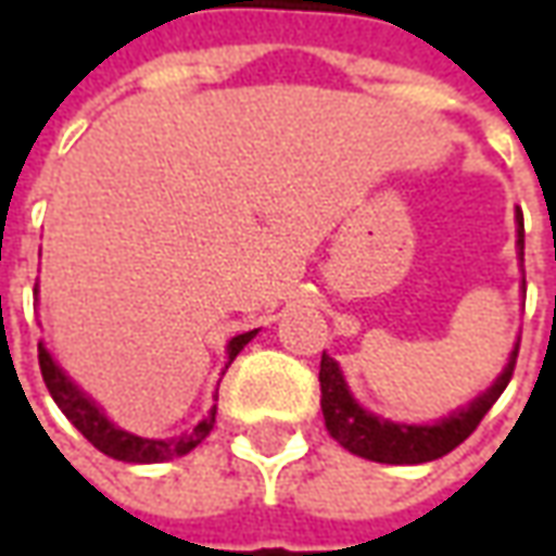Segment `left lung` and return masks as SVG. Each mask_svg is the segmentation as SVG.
Returning <instances> with one entry per match:
<instances>
[{
    "label": "left lung",
    "instance_id": "8db88e82",
    "mask_svg": "<svg viewBox=\"0 0 556 556\" xmlns=\"http://www.w3.org/2000/svg\"><path fill=\"white\" fill-rule=\"evenodd\" d=\"M518 223V250H521V262H525V219L521 211L515 214ZM515 361H518V342H515L509 363L503 366L497 381L477 396L467 408L453 410L450 417L438 419L431 426H408V422H393L357 405V399L351 396L349 384L342 378L339 363L330 354H321V414H325V426L330 438L339 441L349 453L369 458V462H381V465H422V462H434L441 455L453 453L455 446L467 441L473 429H477L482 417L489 414L491 405L501 399V393L513 378Z\"/></svg>",
    "mask_w": 556,
    "mask_h": 556
}]
</instances>
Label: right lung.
Masks as SVG:
<instances>
[{
    "label": "right lung",
    "mask_w": 556,
    "mask_h": 556,
    "mask_svg": "<svg viewBox=\"0 0 556 556\" xmlns=\"http://www.w3.org/2000/svg\"><path fill=\"white\" fill-rule=\"evenodd\" d=\"M35 294H38V286H35ZM255 337V330L250 333H238V337H231L229 342V363L241 354V349ZM38 363H41V375H43V384L50 390V396L53 402L62 408L74 426L83 431V438L91 443V446H98L103 455H110V458H118V462H127V465H157V462H169V458H178V455H187L190 450H195L199 443L205 441L211 429H214V422H217V405H211L205 417L195 422L193 429L184 431L178 438H166V441H154V438H139V434H130V431L118 429L115 422L106 419L94 402H91L83 390H79L71 378H67L55 361L50 357V351L43 349V342H38ZM229 363H226V369H229ZM214 402H217V393H214Z\"/></svg>",
    "instance_id": "right-lung-1"
}]
</instances>
